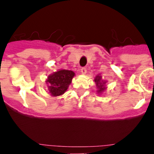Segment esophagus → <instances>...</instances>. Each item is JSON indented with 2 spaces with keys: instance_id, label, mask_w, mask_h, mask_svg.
Returning <instances> with one entry per match:
<instances>
[{
  "instance_id": "34e87169",
  "label": "esophagus",
  "mask_w": 154,
  "mask_h": 154,
  "mask_svg": "<svg viewBox=\"0 0 154 154\" xmlns=\"http://www.w3.org/2000/svg\"><path fill=\"white\" fill-rule=\"evenodd\" d=\"M86 69H85V68H82V69H81V73L82 75H85V73H86Z\"/></svg>"
}]
</instances>
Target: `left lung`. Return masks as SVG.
<instances>
[{
	"instance_id": "8db88e82",
	"label": "left lung",
	"mask_w": 154,
	"mask_h": 154,
	"mask_svg": "<svg viewBox=\"0 0 154 154\" xmlns=\"http://www.w3.org/2000/svg\"><path fill=\"white\" fill-rule=\"evenodd\" d=\"M94 82H95V83H96V89H97L96 92H97V94H99V95L103 93V92L107 89V87H106L107 81L103 80V79H102V75H97L95 77V79H94Z\"/></svg>"
}]
</instances>
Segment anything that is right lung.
Instances as JSON below:
<instances>
[{"label":"right lung","mask_w":154,"mask_h":154,"mask_svg":"<svg viewBox=\"0 0 154 154\" xmlns=\"http://www.w3.org/2000/svg\"><path fill=\"white\" fill-rule=\"evenodd\" d=\"M75 75L74 72L66 69H59L49 75L45 82L50 95L54 97L63 95L72 83V80Z\"/></svg>","instance_id":"1"}]
</instances>
